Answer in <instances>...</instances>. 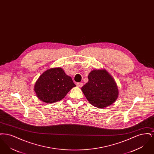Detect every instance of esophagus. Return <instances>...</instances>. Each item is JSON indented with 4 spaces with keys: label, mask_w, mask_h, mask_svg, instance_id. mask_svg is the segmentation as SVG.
Wrapping results in <instances>:
<instances>
[{
    "label": "esophagus",
    "mask_w": 154,
    "mask_h": 154,
    "mask_svg": "<svg viewBox=\"0 0 154 154\" xmlns=\"http://www.w3.org/2000/svg\"><path fill=\"white\" fill-rule=\"evenodd\" d=\"M76 85H77V86L79 87H82V85H83V83H82V82H77Z\"/></svg>",
    "instance_id": "esophagus-1"
}]
</instances>
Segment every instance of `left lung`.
I'll list each match as a JSON object with an SVG mask.
<instances>
[{
	"mask_svg": "<svg viewBox=\"0 0 154 154\" xmlns=\"http://www.w3.org/2000/svg\"><path fill=\"white\" fill-rule=\"evenodd\" d=\"M88 102L98 108L106 107L114 102L118 96L116 83L105 70H93L88 82L82 88Z\"/></svg>",
	"mask_w": 154,
	"mask_h": 154,
	"instance_id": "8db88e82",
	"label": "left lung"
}]
</instances>
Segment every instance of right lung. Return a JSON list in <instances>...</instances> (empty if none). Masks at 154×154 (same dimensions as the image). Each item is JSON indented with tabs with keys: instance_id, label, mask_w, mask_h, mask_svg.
Listing matches in <instances>:
<instances>
[{
	"instance_id": "1",
	"label": "right lung",
	"mask_w": 154,
	"mask_h": 154,
	"mask_svg": "<svg viewBox=\"0 0 154 154\" xmlns=\"http://www.w3.org/2000/svg\"><path fill=\"white\" fill-rule=\"evenodd\" d=\"M75 87L72 78L60 67L52 68L42 74L35 85L37 96L43 102H57L65 97Z\"/></svg>"
}]
</instances>
